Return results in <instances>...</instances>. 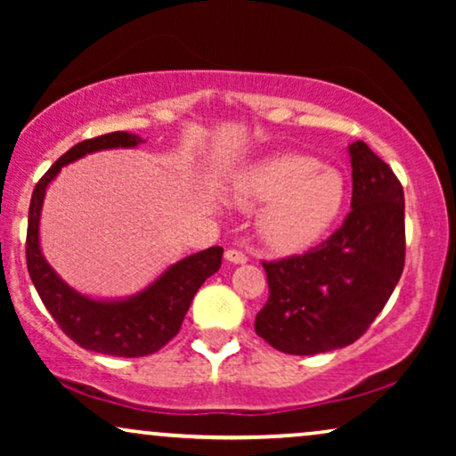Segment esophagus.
<instances>
[{"instance_id":"obj_1","label":"esophagus","mask_w":456,"mask_h":456,"mask_svg":"<svg viewBox=\"0 0 456 456\" xmlns=\"http://www.w3.org/2000/svg\"><path fill=\"white\" fill-rule=\"evenodd\" d=\"M224 257H226L228 264H234V265L247 264V255L242 251H236V248H228V251L224 253Z\"/></svg>"}]
</instances>
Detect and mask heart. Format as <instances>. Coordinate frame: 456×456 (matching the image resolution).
<instances>
[{"label":"heart","mask_w":456,"mask_h":456,"mask_svg":"<svg viewBox=\"0 0 456 456\" xmlns=\"http://www.w3.org/2000/svg\"><path fill=\"white\" fill-rule=\"evenodd\" d=\"M346 184L340 172L314 158L278 153L255 161L232 184L234 203L263 205L257 217L261 240L273 251H298L332 226L345 203Z\"/></svg>","instance_id":"b5f03b06"}]
</instances>
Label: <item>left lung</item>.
I'll return each mask as SVG.
<instances>
[{"label": "left lung", "instance_id": "obj_1", "mask_svg": "<svg viewBox=\"0 0 456 456\" xmlns=\"http://www.w3.org/2000/svg\"><path fill=\"white\" fill-rule=\"evenodd\" d=\"M351 211L342 226L305 255L264 264L270 297L255 332L289 354L353 345L370 328L404 265V192L363 141L348 145Z\"/></svg>", "mask_w": 456, "mask_h": 456}]
</instances>
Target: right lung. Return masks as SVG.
<instances>
[{"label": "right lung", "mask_w": 456, "mask_h": 456, "mask_svg": "<svg viewBox=\"0 0 456 456\" xmlns=\"http://www.w3.org/2000/svg\"><path fill=\"white\" fill-rule=\"evenodd\" d=\"M145 142L139 134L110 133L74 145L35 186L28 208L27 265L43 305L66 336L86 351L111 357H145L159 351L178 334L192 297L220 270L222 247H211L167 265L145 289L120 298H97L72 289L47 264L41 251V211L49 184L61 167L108 149H134Z\"/></svg>", "instance_id": "right-lung-1"}]
</instances>
